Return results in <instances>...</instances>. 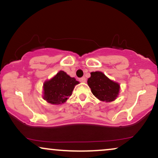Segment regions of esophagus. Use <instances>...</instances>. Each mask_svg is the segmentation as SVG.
Segmentation results:
<instances>
[{
  "label": "esophagus",
  "mask_w": 158,
  "mask_h": 158,
  "mask_svg": "<svg viewBox=\"0 0 158 158\" xmlns=\"http://www.w3.org/2000/svg\"><path fill=\"white\" fill-rule=\"evenodd\" d=\"M79 81H81V82H85L86 81V79H85V77H81L79 79Z\"/></svg>",
  "instance_id": "34e87169"
}]
</instances>
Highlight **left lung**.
Wrapping results in <instances>:
<instances>
[{
  "label": "left lung",
  "mask_w": 158,
  "mask_h": 158,
  "mask_svg": "<svg viewBox=\"0 0 158 158\" xmlns=\"http://www.w3.org/2000/svg\"><path fill=\"white\" fill-rule=\"evenodd\" d=\"M88 85L92 94L103 102H112L117 99L119 91V85L110 80L100 71L90 73Z\"/></svg>",
  "instance_id": "obj_1"
}]
</instances>
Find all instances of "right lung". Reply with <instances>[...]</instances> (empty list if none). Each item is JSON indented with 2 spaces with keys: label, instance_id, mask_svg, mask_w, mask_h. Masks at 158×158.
I'll return each mask as SVG.
<instances>
[{
  "label": "right lung",
  "instance_id": "1",
  "mask_svg": "<svg viewBox=\"0 0 158 158\" xmlns=\"http://www.w3.org/2000/svg\"><path fill=\"white\" fill-rule=\"evenodd\" d=\"M79 83L75 78L60 70L55 77L44 83L43 98L50 104H62L71 96L74 88Z\"/></svg>",
  "mask_w": 158,
  "mask_h": 158
}]
</instances>
